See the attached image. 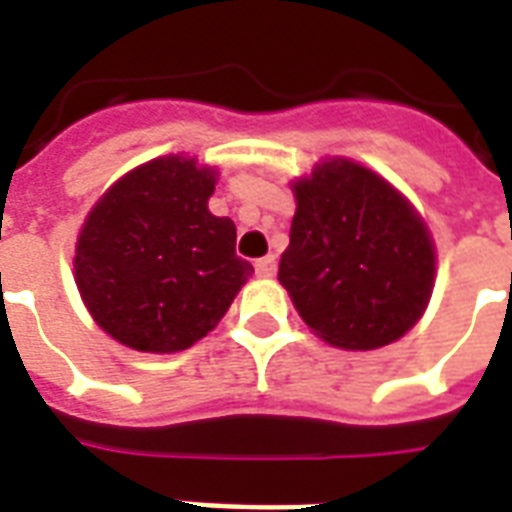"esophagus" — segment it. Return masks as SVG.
<instances>
[{
	"mask_svg": "<svg viewBox=\"0 0 512 512\" xmlns=\"http://www.w3.org/2000/svg\"><path fill=\"white\" fill-rule=\"evenodd\" d=\"M255 271L257 277H274V271H277V257L274 255H266L255 260Z\"/></svg>",
	"mask_w": 512,
	"mask_h": 512,
	"instance_id": "esophagus-1",
	"label": "esophagus"
}]
</instances>
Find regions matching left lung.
<instances>
[{"label":"left lung","instance_id":"8db88e82","mask_svg":"<svg viewBox=\"0 0 512 512\" xmlns=\"http://www.w3.org/2000/svg\"><path fill=\"white\" fill-rule=\"evenodd\" d=\"M293 189L279 282L304 323L348 351L400 340L433 290L436 255L425 222L384 178L345 158L315 167Z\"/></svg>","mask_w":512,"mask_h":512}]
</instances>
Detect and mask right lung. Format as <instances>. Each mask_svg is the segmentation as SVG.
<instances>
[{
    "label": "right lung",
    "instance_id": "add662e5",
    "mask_svg": "<svg viewBox=\"0 0 512 512\" xmlns=\"http://www.w3.org/2000/svg\"><path fill=\"white\" fill-rule=\"evenodd\" d=\"M216 172L156 158L98 200L76 244V285L95 323L145 354L183 351L222 321L252 266L235 224L208 211Z\"/></svg>",
    "mask_w": 512,
    "mask_h": 512
}]
</instances>
